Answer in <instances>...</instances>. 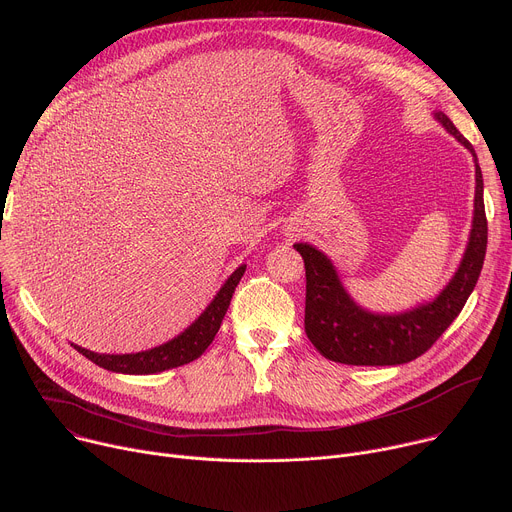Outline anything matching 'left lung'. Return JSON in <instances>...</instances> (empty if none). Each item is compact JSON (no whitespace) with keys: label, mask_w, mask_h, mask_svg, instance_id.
<instances>
[{"label":"left lung","mask_w":512,"mask_h":512,"mask_svg":"<svg viewBox=\"0 0 512 512\" xmlns=\"http://www.w3.org/2000/svg\"><path fill=\"white\" fill-rule=\"evenodd\" d=\"M432 116L471 153L476 166L474 219L469 240L451 281L435 299L398 313L369 311L348 295L334 262L322 250L307 242L293 246L305 262V334L334 363L385 367L418 359L453 324L480 279L488 223L478 155L445 112L435 110Z\"/></svg>","instance_id":"8db88e82"}]
</instances>
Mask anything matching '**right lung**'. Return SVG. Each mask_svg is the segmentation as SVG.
Returning a JSON list of instances; mask_svg holds the SVG:
<instances>
[{
    "label": "right lung",
    "mask_w": 512,
    "mask_h": 512,
    "mask_svg": "<svg viewBox=\"0 0 512 512\" xmlns=\"http://www.w3.org/2000/svg\"><path fill=\"white\" fill-rule=\"evenodd\" d=\"M246 272V264L235 268L229 279L221 285L213 301L205 307V311L196 318L184 332H180L176 338L149 348L141 352H131V355H100V352H92L88 348H82L77 344H71L77 352H82L86 359L96 363L98 367L112 371V373H123V375H153L162 373L174 367H182L194 359H199L207 346L213 342L215 334L221 328V322L227 313L231 295L242 281Z\"/></svg>",
    "instance_id": "obj_1"
}]
</instances>
